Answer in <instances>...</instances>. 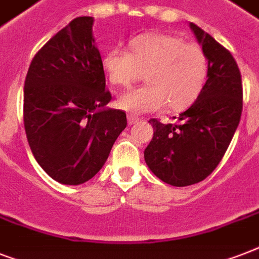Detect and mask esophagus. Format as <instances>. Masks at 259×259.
Here are the masks:
<instances>
[{
    "mask_svg": "<svg viewBox=\"0 0 259 259\" xmlns=\"http://www.w3.org/2000/svg\"><path fill=\"white\" fill-rule=\"evenodd\" d=\"M138 121H140V118L134 117V115H129V117H127V123H129V125H134V123H137Z\"/></svg>",
    "mask_w": 259,
    "mask_h": 259,
    "instance_id": "34e87169",
    "label": "esophagus"
}]
</instances>
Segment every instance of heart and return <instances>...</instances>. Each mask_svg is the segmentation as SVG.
<instances>
[{"label": "heart", "instance_id": "obj_1", "mask_svg": "<svg viewBox=\"0 0 259 259\" xmlns=\"http://www.w3.org/2000/svg\"><path fill=\"white\" fill-rule=\"evenodd\" d=\"M103 54L102 67L115 86H129L145 74L148 84L121 94L117 105L130 114L152 113L166 105L187 109L196 101L208 75V63L200 47L162 33L142 34Z\"/></svg>", "mask_w": 259, "mask_h": 259}]
</instances>
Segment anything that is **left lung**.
<instances>
[{
  "label": "left lung",
  "mask_w": 259,
  "mask_h": 259,
  "mask_svg": "<svg viewBox=\"0 0 259 259\" xmlns=\"http://www.w3.org/2000/svg\"><path fill=\"white\" fill-rule=\"evenodd\" d=\"M189 28L208 60L207 82L177 123L150 119L153 138L144 152L149 169L175 187L196 184L212 173L233 140L243 106L241 72L233 55L193 22Z\"/></svg>",
  "instance_id": "1"
}]
</instances>
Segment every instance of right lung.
Segmentation results:
<instances>
[{
	"label": "right lung",
	"instance_id": "obj_1",
	"mask_svg": "<svg viewBox=\"0 0 259 259\" xmlns=\"http://www.w3.org/2000/svg\"><path fill=\"white\" fill-rule=\"evenodd\" d=\"M93 17H76L30 63L24 86V126L36 161L58 183L79 185L97 175L127 125L106 109L102 58Z\"/></svg>",
	"mask_w": 259,
	"mask_h": 259
}]
</instances>
